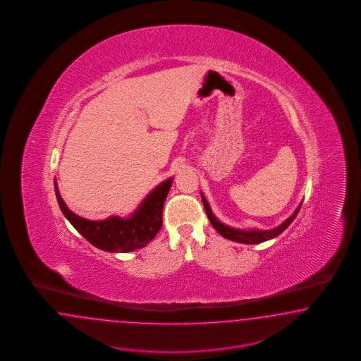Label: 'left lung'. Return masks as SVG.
I'll list each match as a JSON object with an SVG mask.
<instances>
[{
    "label": "left lung",
    "instance_id": "obj_1",
    "mask_svg": "<svg viewBox=\"0 0 361 361\" xmlns=\"http://www.w3.org/2000/svg\"><path fill=\"white\" fill-rule=\"evenodd\" d=\"M201 198H202V204L205 212L208 214L209 221L213 225V228L219 231V234L226 238V240H234V242H240V243H247V245H252V243H262L264 240H273L275 237H278L281 233H283L284 230L287 229L291 222L295 219L296 214L299 213L302 202L298 205L295 212L288 217L284 219L281 225H278L276 228L269 230H259V229H237V228H231L229 225H225L219 221L212 212V208L209 205L207 198L204 196V193H201Z\"/></svg>",
    "mask_w": 361,
    "mask_h": 361
}]
</instances>
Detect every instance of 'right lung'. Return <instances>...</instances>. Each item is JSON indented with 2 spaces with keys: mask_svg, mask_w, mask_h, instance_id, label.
Instances as JSON below:
<instances>
[{
  "mask_svg": "<svg viewBox=\"0 0 361 361\" xmlns=\"http://www.w3.org/2000/svg\"><path fill=\"white\" fill-rule=\"evenodd\" d=\"M172 184L173 177H169L153 188L127 217L111 216L109 219L91 221L68 209L54 178L55 196L66 219L91 245L111 252H130L142 249L156 237L163 226V208Z\"/></svg>",
  "mask_w": 361,
  "mask_h": 361,
  "instance_id": "add662e5",
  "label": "right lung"
}]
</instances>
